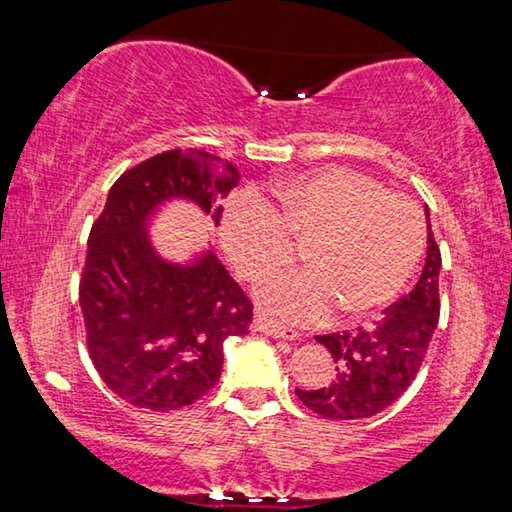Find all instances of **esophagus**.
<instances>
[{"instance_id":"34e87169","label":"esophagus","mask_w":512,"mask_h":512,"mask_svg":"<svg viewBox=\"0 0 512 512\" xmlns=\"http://www.w3.org/2000/svg\"><path fill=\"white\" fill-rule=\"evenodd\" d=\"M253 327H255V332H262L266 336H273V339H284V341H296L298 339L296 329L275 323V320L268 316L266 311H259V309H255Z\"/></svg>"}]
</instances>
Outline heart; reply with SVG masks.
Listing matches in <instances>:
<instances>
[{
    "mask_svg": "<svg viewBox=\"0 0 512 512\" xmlns=\"http://www.w3.org/2000/svg\"><path fill=\"white\" fill-rule=\"evenodd\" d=\"M223 246L237 273L262 282L302 248L307 266L257 291L271 314L309 323L368 316L409 282L424 250V219L409 196L359 171L329 167L282 185L273 205L239 196L223 214Z\"/></svg>",
    "mask_w": 512,
    "mask_h": 512,
    "instance_id": "b5f03b06",
    "label": "heart"
}]
</instances>
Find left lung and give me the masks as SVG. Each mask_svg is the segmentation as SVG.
Instances as JSON below:
<instances>
[{"mask_svg": "<svg viewBox=\"0 0 512 512\" xmlns=\"http://www.w3.org/2000/svg\"><path fill=\"white\" fill-rule=\"evenodd\" d=\"M427 214V257L422 275L404 298L384 309L368 327L316 336L332 352L336 379L316 391L296 388L298 400L329 420L370 418L400 397L427 354L433 329L440 316L438 273L440 248L433 239Z\"/></svg>", "mask_w": 512, "mask_h": 512, "instance_id": "obj_1", "label": "left lung"}]
</instances>
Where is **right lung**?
<instances>
[{"label": "right lung", "instance_id": "right-lung-1", "mask_svg": "<svg viewBox=\"0 0 512 512\" xmlns=\"http://www.w3.org/2000/svg\"><path fill=\"white\" fill-rule=\"evenodd\" d=\"M239 183L235 164L173 149L128 169L92 223L79 284L94 368L121 400L178 411L212 391L223 341L246 336L253 302L212 250L189 264L155 253L151 214L171 198L192 201L219 225L221 198Z\"/></svg>", "mask_w": 512, "mask_h": 512}]
</instances>
